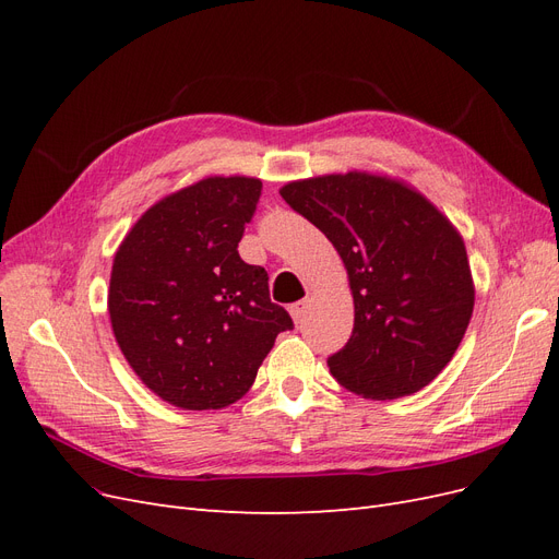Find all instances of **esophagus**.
Wrapping results in <instances>:
<instances>
[{"instance_id": "obj_1", "label": "esophagus", "mask_w": 559, "mask_h": 559, "mask_svg": "<svg viewBox=\"0 0 559 559\" xmlns=\"http://www.w3.org/2000/svg\"><path fill=\"white\" fill-rule=\"evenodd\" d=\"M306 310H308V300H298V302H294V306L289 308V312H292V317L296 321V326L302 324V319H306Z\"/></svg>"}]
</instances>
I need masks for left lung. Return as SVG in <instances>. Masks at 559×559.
<instances>
[{"mask_svg": "<svg viewBox=\"0 0 559 559\" xmlns=\"http://www.w3.org/2000/svg\"><path fill=\"white\" fill-rule=\"evenodd\" d=\"M326 235L347 267L354 329L329 357L331 376L364 399L419 392L450 364L473 314L462 235L408 183L368 173L280 189Z\"/></svg>", "mask_w": 559, "mask_h": 559, "instance_id": "obj_1", "label": "left lung"}]
</instances>
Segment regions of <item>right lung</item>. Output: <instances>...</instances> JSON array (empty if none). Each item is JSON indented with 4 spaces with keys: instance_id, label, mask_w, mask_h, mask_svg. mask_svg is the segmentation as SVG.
Here are the masks:
<instances>
[{
    "instance_id": "add662e5",
    "label": "right lung",
    "mask_w": 559,
    "mask_h": 559,
    "mask_svg": "<svg viewBox=\"0 0 559 559\" xmlns=\"http://www.w3.org/2000/svg\"><path fill=\"white\" fill-rule=\"evenodd\" d=\"M261 179L207 177L148 207L118 247L109 280L116 343L138 378L183 411L242 399L275 337L294 329L267 273L240 259Z\"/></svg>"
}]
</instances>
